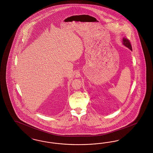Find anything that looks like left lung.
<instances>
[{"label": "left lung", "instance_id": "8db88e82", "mask_svg": "<svg viewBox=\"0 0 153 153\" xmlns=\"http://www.w3.org/2000/svg\"><path fill=\"white\" fill-rule=\"evenodd\" d=\"M123 44L125 46L127 47L128 49H130L131 51H132V46H131V43L128 39H127L126 38H123Z\"/></svg>", "mask_w": 153, "mask_h": 153}]
</instances>
